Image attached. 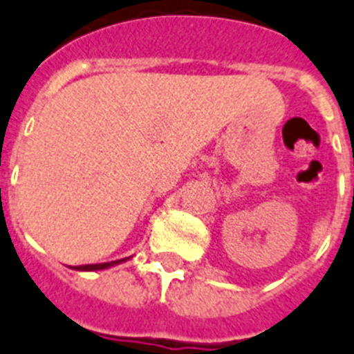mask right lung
<instances>
[{
	"label": "right lung",
	"instance_id": "right-lung-1",
	"mask_svg": "<svg viewBox=\"0 0 354 354\" xmlns=\"http://www.w3.org/2000/svg\"><path fill=\"white\" fill-rule=\"evenodd\" d=\"M129 258H122V260H114V261H105V263H88V266H76L71 267V269H76V271H102V269H109L112 266H120L123 261H127Z\"/></svg>",
	"mask_w": 354,
	"mask_h": 354
}]
</instances>
